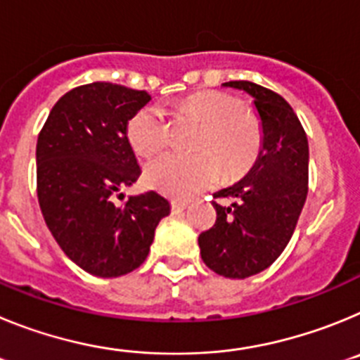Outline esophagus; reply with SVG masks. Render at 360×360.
<instances>
[{"instance_id":"obj_1","label":"esophagus","mask_w":360,"mask_h":360,"mask_svg":"<svg viewBox=\"0 0 360 360\" xmlns=\"http://www.w3.org/2000/svg\"><path fill=\"white\" fill-rule=\"evenodd\" d=\"M187 205H189V202H186V200H173V202H171V209H173V212L184 211V209H187Z\"/></svg>"}]
</instances>
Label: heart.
Segmentation results:
<instances>
[{
    "mask_svg": "<svg viewBox=\"0 0 360 360\" xmlns=\"http://www.w3.org/2000/svg\"><path fill=\"white\" fill-rule=\"evenodd\" d=\"M182 111L203 122L195 148L198 153H169L148 165L149 186L174 198H187L225 180L243 176L263 148V126L240 98L219 91H198L187 97ZM133 151L142 158L157 157L169 144V122L158 106L139 110L126 126Z\"/></svg>",
    "mask_w": 360,
    "mask_h": 360,
    "instance_id": "heart-1",
    "label": "heart"
}]
</instances>
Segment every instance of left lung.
<instances>
[{
	"mask_svg": "<svg viewBox=\"0 0 360 360\" xmlns=\"http://www.w3.org/2000/svg\"><path fill=\"white\" fill-rule=\"evenodd\" d=\"M224 86L254 98L263 148L240 182L218 191L216 224L198 236L203 263L224 278L245 279L269 269L290 241L308 193V139L290 104L250 81Z\"/></svg>",
	"mask_w": 360,
	"mask_h": 360,
	"instance_id": "1",
	"label": "left lung"
}]
</instances>
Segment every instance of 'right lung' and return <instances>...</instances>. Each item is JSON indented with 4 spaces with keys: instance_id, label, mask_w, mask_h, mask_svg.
I'll return each mask as SVG.
<instances>
[{
    "instance_id": "obj_1",
    "label": "right lung",
    "mask_w": 360,
    "mask_h": 360,
    "mask_svg": "<svg viewBox=\"0 0 360 360\" xmlns=\"http://www.w3.org/2000/svg\"><path fill=\"white\" fill-rule=\"evenodd\" d=\"M149 101L148 91L111 82L77 86L57 101L37 136V198L46 227L75 265L98 278L141 266L171 211L155 191L113 203L141 176L126 126Z\"/></svg>"
}]
</instances>
